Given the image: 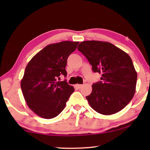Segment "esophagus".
Returning a JSON list of instances; mask_svg holds the SVG:
<instances>
[{
  "instance_id": "obj_1",
  "label": "esophagus",
  "mask_w": 150,
  "mask_h": 150,
  "mask_svg": "<svg viewBox=\"0 0 150 150\" xmlns=\"http://www.w3.org/2000/svg\"><path fill=\"white\" fill-rule=\"evenodd\" d=\"M76 86V88H78V89H81V88L83 87V85H79V84H76V85H75Z\"/></svg>"
}]
</instances>
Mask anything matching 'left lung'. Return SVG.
I'll list each match as a JSON object with an SVG mask.
<instances>
[{
  "instance_id": "1",
  "label": "left lung",
  "mask_w": 150,
  "mask_h": 150,
  "mask_svg": "<svg viewBox=\"0 0 150 150\" xmlns=\"http://www.w3.org/2000/svg\"><path fill=\"white\" fill-rule=\"evenodd\" d=\"M78 50L94 72L102 74L101 81L92 85L91 93L86 97L91 107L106 115L122 110L136 90L137 74L130 56L113 44L100 41H85Z\"/></svg>"
}]
</instances>
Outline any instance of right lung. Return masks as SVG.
Returning a JSON list of instances; mask_svg holds the SVG:
<instances>
[{"label": "right lung", "instance_id": "1", "mask_svg": "<svg viewBox=\"0 0 150 150\" xmlns=\"http://www.w3.org/2000/svg\"><path fill=\"white\" fill-rule=\"evenodd\" d=\"M79 42L65 41L48 45L33 57L24 71L21 89L28 107L44 119L57 117L74 91L66 80L67 60Z\"/></svg>", "mask_w": 150, "mask_h": 150}]
</instances>
